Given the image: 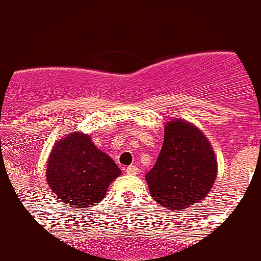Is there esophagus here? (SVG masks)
Returning a JSON list of instances; mask_svg holds the SVG:
<instances>
[{
    "instance_id": "34e87169",
    "label": "esophagus",
    "mask_w": 261,
    "mask_h": 261,
    "mask_svg": "<svg viewBox=\"0 0 261 261\" xmlns=\"http://www.w3.org/2000/svg\"><path fill=\"white\" fill-rule=\"evenodd\" d=\"M126 173L130 175H136L139 173V168L136 166H130L126 168Z\"/></svg>"
}]
</instances>
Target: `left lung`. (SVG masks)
<instances>
[{
    "instance_id": "8db88e82",
    "label": "left lung",
    "mask_w": 261,
    "mask_h": 261,
    "mask_svg": "<svg viewBox=\"0 0 261 261\" xmlns=\"http://www.w3.org/2000/svg\"><path fill=\"white\" fill-rule=\"evenodd\" d=\"M217 167L206 135L191 122L173 119L164 124L163 146L146 181L154 201L180 211L207 196Z\"/></svg>"
}]
</instances>
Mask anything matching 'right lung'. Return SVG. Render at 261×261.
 <instances>
[{
	"instance_id": "right-lung-1",
	"label": "right lung",
	"mask_w": 261,
	"mask_h": 261,
	"mask_svg": "<svg viewBox=\"0 0 261 261\" xmlns=\"http://www.w3.org/2000/svg\"><path fill=\"white\" fill-rule=\"evenodd\" d=\"M121 174L110 155L93 143L91 135L72 131L56 140L49 154L46 181L60 201L73 208L98 205Z\"/></svg>"
}]
</instances>
